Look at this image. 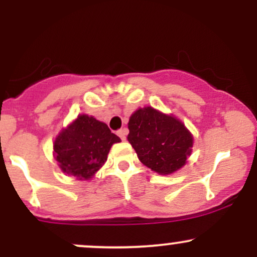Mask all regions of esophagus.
Listing matches in <instances>:
<instances>
[{"instance_id":"esophagus-1","label":"esophagus","mask_w":257,"mask_h":257,"mask_svg":"<svg viewBox=\"0 0 257 257\" xmlns=\"http://www.w3.org/2000/svg\"><path fill=\"white\" fill-rule=\"evenodd\" d=\"M126 133H128V131H126L125 128H123V129H119L118 132H117V134H118V137L122 139L123 141L125 140V137H126Z\"/></svg>"}]
</instances>
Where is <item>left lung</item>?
<instances>
[{"label": "left lung", "mask_w": 257, "mask_h": 257, "mask_svg": "<svg viewBox=\"0 0 257 257\" xmlns=\"http://www.w3.org/2000/svg\"><path fill=\"white\" fill-rule=\"evenodd\" d=\"M128 128V141L138 158L161 175L184 167L192 152L193 137L184 123L151 106L135 111Z\"/></svg>", "instance_id": "1"}]
</instances>
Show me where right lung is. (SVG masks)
Returning a JSON list of instances; mask_svg holds the SVG:
<instances>
[{"label":"right lung","mask_w":257,"mask_h":257,"mask_svg":"<svg viewBox=\"0 0 257 257\" xmlns=\"http://www.w3.org/2000/svg\"><path fill=\"white\" fill-rule=\"evenodd\" d=\"M119 141L105 123L79 114L55 139L54 157L65 174L89 180L107 161L111 146Z\"/></svg>","instance_id":"obj_1"}]
</instances>
